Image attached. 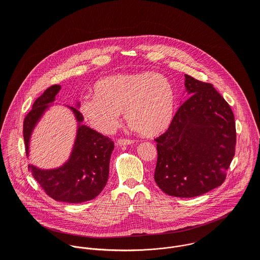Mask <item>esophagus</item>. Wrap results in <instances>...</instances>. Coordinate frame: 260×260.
Segmentation results:
<instances>
[{
  "mask_svg": "<svg viewBox=\"0 0 260 260\" xmlns=\"http://www.w3.org/2000/svg\"><path fill=\"white\" fill-rule=\"evenodd\" d=\"M134 143V140H131V139H124V138H120L118 139L117 141V144L118 145H130V144H133Z\"/></svg>",
  "mask_w": 260,
  "mask_h": 260,
  "instance_id": "1",
  "label": "esophagus"
}]
</instances>
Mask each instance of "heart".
<instances>
[{"instance_id": "1", "label": "heart", "mask_w": 260, "mask_h": 260, "mask_svg": "<svg viewBox=\"0 0 260 260\" xmlns=\"http://www.w3.org/2000/svg\"><path fill=\"white\" fill-rule=\"evenodd\" d=\"M80 111L95 129L109 134L119 125L120 113L140 135L154 137L171 124L175 93L170 82L158 73L119 74L98 81L94 96L81 101Z\"/></svg>"}]
</instances>
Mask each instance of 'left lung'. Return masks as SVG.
Returning a JSON list of instances; mask_svg holds the SVG:
<instances>
[{
  "mask_svg": "<svg viewBox=\"0 0 260 260\" xmlns=\"http://www.w3.org/2000/svg\"><path fill=\"white\" fill-rule=\"evenodd\" d=\"M190 96L157 142L154 179L168 195L188 198L221 185L235 154L234 115L212 84L185 75Z\"/></svg>",
  "mask_w": 260,
  "mask_h": 260,
  "instance_id": "obj_1",
  "label": "left lung"
}]
</instances>
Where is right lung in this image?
Listing matches in <instances>:
<instances>
[{
	"instance_id": "1",
	"label": "right lung",
	"mask_w": 260,
	"mask_h": 260,
	"mask_svg": "<svg viewBox=\"0 0 260 260\" xmlns=\"http://www.w3.org/2000/svg\"><path fill=\"white\" fill-rule=\"evenodd\" d=\"M60 85L49 87L34 102L32 110L24 120V141L29 156L30 139L34 128L44 113L55 101ZM78 122L77 135L67 162L55 169H41L30 164L29 170L45 192L57 201L81 203L94 199L106 185L109 177V163L114 143L107 136L83 125V115L68 106Z\"/></svg>"
}]
</instances>
